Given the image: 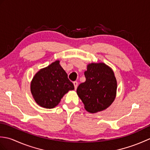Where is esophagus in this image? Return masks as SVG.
I'll return each instance as SVG.
<instances>
[{"label":"esophagus","mask_w":150,"mask_h":150,"mask_svg":"<svg viewBox=\"0 0 150 150\" xmlns=\"http://www.w3.org/2000/svg\"><path fill=\"white\" fill-rule=\"evenodd\" d=\"M73 84H74V87H75V89L76 90V89H77V86H78V82L77 81L73 82Z\"/></svg>","instance_id":"esophagus-1"}]
</instances>
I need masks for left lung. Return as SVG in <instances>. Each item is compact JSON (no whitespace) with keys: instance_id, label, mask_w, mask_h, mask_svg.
I'll return each instance as SVG.
<instances>
[{"instance_id":"8db88e82","label":"left lung","mask_w":150,"mask_h":150,"mask_svg":"<svg viewBox=\"0 0 150 150\" xmlns=\"http://www.w3.org/2000/svg\"><path fill=\"white\" fill-rule=\"evenodd\" d=\"M86 81L77 89L79 98L90 113L106 110L114 101L117 88L113 70L104 63H91L84 72Z\"/></svg>"}]
</instances>
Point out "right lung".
<instances>
[{"label": "right lung", "mask_w": 150, "mask_h": 150, "mask_svg": "<svg viewBox=\"0 0 150 150\" xmlns=\"http://www.w3.org/2000/svg\"><path fill=\"white\" fill-rule=\"evenodd\" d=\"M59 60L40 69L31 82V92L36 103L41 107L53 108L74 85L59 64Z\"/></svg>", "instance_id": "right-lung-1"}]
</instances>
